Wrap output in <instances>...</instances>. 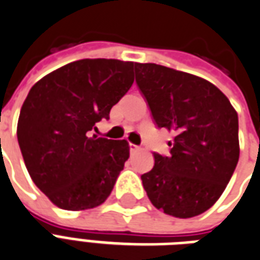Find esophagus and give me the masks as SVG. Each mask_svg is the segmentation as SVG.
Masks as SVG:
<instances>
[{
  "label": "esophagus",
  "mask_w": 260,
  "mask_h": 260,
  "mask_svg": "<svg viewBox=\"0 0 260 260\" xmlns=\"http://www.w3.org/2000/svg\"><path fill=\"white\" fill-rule=\"evenodd\" d=\"M128 147H130V153H136L140 151V147H138V145H136V144H130Z\"/></svg>",
  "instance_id": "34e87169"
}]
</instances>
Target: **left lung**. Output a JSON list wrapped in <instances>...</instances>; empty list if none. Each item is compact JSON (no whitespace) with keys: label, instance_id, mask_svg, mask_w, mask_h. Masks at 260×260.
<instances>
[{"label":"left lung","instance_id":"8db88e82","mask_svg":"<svg viewBox=\"0 0 260 260\" xmlns=\"http://www.w3.org/2000/svg\"><path fill=\"white\" fill-rule=\"evenodd\" d=\"M136 83L153 122L173 133L169 156L153 152L141 176L149 201L166 215L187 219L220 198L240 158L238 115L205 79L156 63H136Z\"/></svg>","mask_w":260,"mask_h":260}]
</instances>
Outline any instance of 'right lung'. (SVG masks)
I'll return each mask as SVG.
<instances>
[{"label":"right lung","mask_w":260,"mask_h":260,"mask_svg":"<svg viewBox=\"0 0 260 260\" xmlns=\"http://www.w3.org/2000/svg\"><path fill=\"white\" fill-rule=\"evenodd\" d=\"M134 62L80 59L44 76L29 91L18 141L34 184L60 209L105 202L128 159L126 140L90 136L109 119L134 81Z\"/></svg>","instance_id":"add662e5"}]
</instances>
